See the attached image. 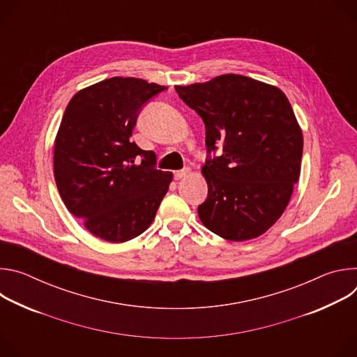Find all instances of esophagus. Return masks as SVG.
<instances>
[{
    "label": "esophagus",
    "instance_id": "obj_1",
    "mask_svg": "<svg viewBox=\"0 0 357 357\" xmlns=\"http://www.w3.org/2000/svg\"><path fill=\"white\" fill-rule=\"evenodd\" d=\"M189 172H190V171H189L188 168H186V169H182V171H176V172L174 174V178H175L176 181H179V179H183L185 176H188V175H189Z\"/></svg>",
    "mask_w": 357,
    "mask_h": 357
}]
</instances>
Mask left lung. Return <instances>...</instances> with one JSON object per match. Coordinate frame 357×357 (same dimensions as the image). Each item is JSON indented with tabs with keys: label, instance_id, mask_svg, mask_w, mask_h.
I'll use <instances>...</instances> for the list:
<instances>
[{
	"label": "left lung",
	"instance_id": "1",
	"mask_svg": "<svg viewBox=\"0 0 357 357\" xmlns=\"http://www.w3.org/2000/svg\"><path fill=\"white\" fill-rule=\"evenodd\" d=\"M175 90L206 127L208 197L197 206L200 222L230 241L261 236L284 213L301 172L302 131L287 96L241 75ZM218 144L222 155L211 158Z\"/></svg>",
	"mask_w": 357,
	"mask_h": 357
}]
</instances>
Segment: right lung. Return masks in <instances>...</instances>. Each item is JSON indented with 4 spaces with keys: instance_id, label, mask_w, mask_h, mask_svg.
Wrapping results in <instances>:
<instances>
[{
    "instance_id": "right-lung-1",
    "label": "right lung",
    "mask_w": 357,
    "mask_h": 357,
    "mask_svg": "<svg viewBox=\"0 0 357 357\" xmlns=\"http://www.w3.org/2000/svg\"><path fill=\"white\" fill-rule=\"evenodd\" d=\"M167 87L112 77L77 91L65 110L54 149V174L69 212L110 243L145 231L172 181L152 151L131 141L137 117Z\"/></svg>"
}]
</instances>
